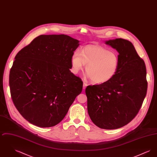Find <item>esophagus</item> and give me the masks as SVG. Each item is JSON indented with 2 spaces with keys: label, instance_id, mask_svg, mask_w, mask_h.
I'll return each mask as SVG.
<instances>
[{
  "label": "esophagus",
  "instance_id": "1",
  "mask_svg": "<svg viewBox=\"0 0 157 157\" xmlns=\"http://www.w3.org/2000/svg\"><path fill=\"white\" fill-rule=\"evenodd\" d=\"M87 85H88L85 82H83V90H85V88L87 86Z\"/></svg>",
  "mask_w": 157,
  "mask_h": 157
}]
</instances>
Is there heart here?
Instances as JSON below:
<instances>
[{
	"label": "heart",
	"mask_w": 157,
	"mask_h": 157,
	"mask_svg": "<svg viewBox=\"0 0 157 157\" xmlns=\"http://www.w3.org/2000/svg\"><path fill=\"white\" fill-rule=\"evenodd\" d=\"M86 65L87 76L95 83L111 81L119 68V58L114 52L100 46H86L81 52L74 53L71 58V72L78 74Z\"/></svg>",
	"instance_id": "b5f03b06"
}]
</instances>
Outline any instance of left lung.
Segmentation results:
<instances>
[{
  "label": "left lung",
  "instance_id": "left-lung-1",
  "mask_svg": "<svg viewBox=\"0 0 157 157\" xmlns=\"http://www.w3.org/2000/svg\"><path fill=\"white\" fill-rule=\"evenodd\" d=\"M119 53V68L108 82L88 86V112L97 127L114 129L124 127L140 109L147 90L144 61L132 44L117 38L105 42Z\"/></svg>",
  "mask_w": 157,
  "mask_h": 157
}]
</instances>
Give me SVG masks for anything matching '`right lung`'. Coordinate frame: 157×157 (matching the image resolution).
<instances>
[{"label": "right lung", "instance_id": "obj_1", "mask_svg": "<svg viewBox=\"0 0 157 157\" xmlns=\"http://www.w3.org/2000/svg\"><path fill=\"white\" fill-rule=\"evenodd\" d=\"M79 43L66 35H43L16 55L9 74L11 97L31 124L57 125L81 93L83 82L69 70Z\"/></svg>", "mask_w": 157, "mask_h": 157}]
</instances>
